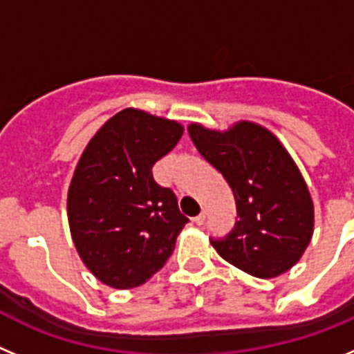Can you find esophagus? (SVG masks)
Here are the masks:
<instances>
[{"mask_svg": "<svg viewBox=\"0 0 354 354\" xmlns=\"http://www.w3.org/2000/svg\"><path fill=\"white\" fill-rule=\"evenodd\" d=\"M205 221H206V212H205V209H203V212H201L199 215H197L196 218H194V222H196L197 225H201V224H205Z\"/></svg>", "mask_w": 354, "mask_h": 354, "instance_id": "esophagus-1", "label": "esophagus"}]
</instances>
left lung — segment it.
<instances>
[{
    "mask_svg": "<svg viewBox=\"0 0 354 354\" xmlns=\"http://www.w3.org/2000/svg\"><path fill=\"white\" fill-rule=\"evenodd\" d=\"M192 142L231 187L240 221L212 241L222 259L259 279L291 270L314 232V203L300 169L275 133L240 120L225 130L187 127Z\"/></svg>",
    "mask_w": 354,
    "mask_h": 354,
    "instance_id": "8db88e82",
    "label": "left lung"
}]
</instances>
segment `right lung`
I'll list each match as a JSON object with an SVG mask.
<instances>
[{
	"label": "right lung",
	"instance_id": "add662e5",
	"mask_svg": "<svg viewBox=\"0 0 354 354\" xmlns=\"http://www.w3.org/2000/svg\"><path fill=\"white\" fill-rule=\"evenodd\" d=\"M183 125L127 107L86 145L66 196L70 234L84 266L113 289L148 282L189 222L151 167L176 146Z\"/></svg>",
	"mask_w": 354,
	"mask_h": 354
}]
</instances>
